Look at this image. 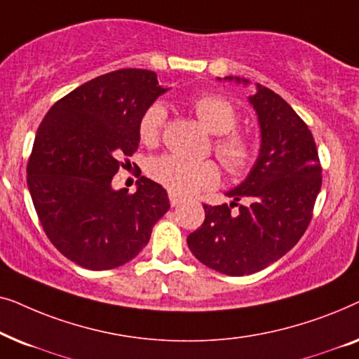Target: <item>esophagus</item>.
I'll return each mask as SVG.
<instances>
[{"label":"esophagus","mask_w":359,"mask_h":359,"mask_svg":"<svg viewBox=\"0 0 359 359\" xmlns=\"http://www.w3.org/2000/svg\"><path fill=\"white\" fill-rule=\"evenodd\" d=\"M181 203H183V198H180V196L170 193V204L173 205V208H176V205H180Z\"/></svg>","instance_id":"obj_1"}]
</instances>
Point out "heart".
Returning a JSON list of instances; mask_svg holds the SVG:
<instances>
[{"mask_svg":"<svg viewBox=\"0 0 359 359\" xmlns=\"http://www.w3.org/2000/svg\"><path fill=\"white\" fill-rule=\"evenodd\" d=\"M189 106L201 124L210 134L217 135L214 140V151L224 168L233 176H242L250 171L257 158V147L248 134L235 130L238 112L233 102L215 93H205L193 97ZM165 121L166 109L161 102H154L147 107L139 121L142 144H158ZM149 175L176 196H191L214 188L220 178L214 161H194L178 155L156 156L150 161Z\"/></svg>","mask_w":359,"mask_h":359,"instance_id":"1","label":"heart"}]
</instances>
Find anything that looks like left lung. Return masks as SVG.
Here are the masks:
<instances>
[{
    "label": "left lung",
    "mask_w": 359,
    "mask_h": 359,
    "mask_svg": "<svg viewBox=\"0 0 359 359\" xmlns=\"http://www.w3.org/2000/svg\"><path fill=\"white\" fill-rule=\"evenodd\" d=\"M225 80L248 85L238 76ZM248 101L262 132L257 163L225 193L233 199L230 205L204 204L203 225L188 235L194 257L229 276L257 273L284 257L311 224L322 186L320 160L306 122L269 88L257 85Z\"/></svg>",
    "instance_id": "8db88e82"
}]
</instances>
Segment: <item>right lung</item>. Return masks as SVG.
Returning <instances> with one entry per match:
<instances>
[{
    "label": "right lung",
    "mask_w": 359,
    "mask_h": 359,
    "mask_svg": "<svg viewBox=\"0 0 359 359\" xmlns=\"http://www.w3.org/2000/svg\"><path fill=\"white\" fill-rule=\"evenodd\" d=\"M166 90L155 72L122 68L68 93L39 126L29 193L43 232L73 263L104 271L130 262L170 209L166 191L145 176L134 194L111 183L139 149L142 114Z\"/></svg>",
    "instance_id": "obj_1"
}]
</instances>
